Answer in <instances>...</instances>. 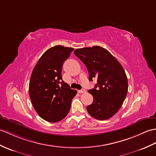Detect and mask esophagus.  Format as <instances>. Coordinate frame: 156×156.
I'll return each mask as SVG.
<instances>
[{
  "mask_svg": "<svg viewBox=\"0 0 156 156\" xmlns=\"http://www.w3.org/2000/svg\"><path fill=\"white\" fill-rule=\"evenodd\" d=\"M79 93H85L86 92V90H84V89H82V90H78V91Z\"/></svg>",
  "mask_w": 156,
  "mask_h": 156,
  "instance_id": "1",
  "label": "esophagus"
}]
</instances>
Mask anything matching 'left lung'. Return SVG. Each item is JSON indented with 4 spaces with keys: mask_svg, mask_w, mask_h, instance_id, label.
Wrapping results in <instances>:
<instances>
[{
    "mask_svg": "<svg viewBox=\"0 0 156 156\" xmlns=\"http://www.w3.org/2000/svg\"><path fill=\"white\" fill-rule=\"evenodd\" d=\"M74 54L86 66L89 80L97 79L94 88L88 90L94 100L86 107L87 111L99 120L110 118L119 110L127 95L128 83L124 68L109 51L101 46L78 48Z\"/></svg>",
    "mask_w": 156,
    "mask_h": 156,
    "instance_id": "8db88e82",
    "label": "left lung"
}]
</instances>
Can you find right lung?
Returning <instances> with one entry per match:
<instances>
[{
    "label": "right lung",
    "mask_w": 156,
    "mask_h": 156,
    "mask_svg": "<svg viewBox=\"0 0 156 156\" xmlns=\"http://www.w3.org/2000/svg\"><path fill=\"white\" fill-rule=\"evenodd\" d=\"M73 48L58 45L47 50L32 70L29 95L37 114L44 120L57 122L66 116L77 94L62 77L63 63Z\"/></svg>",
    "instance_id": "1"
}]
</instances>
